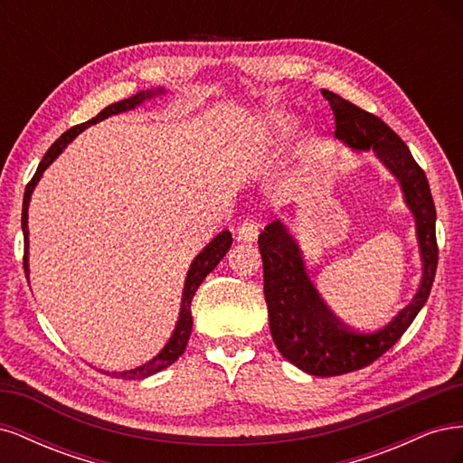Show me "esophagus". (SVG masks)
Returning a JSON list of instances; mask_svg holds the SVG:
<instances>
[{
    "label": "esophagus",
    "mask_w": 463,
    "mask_h": 463,
    "mask_svg": "<svg viewBox=\"0 0 463 463\" xmlns=\"http://www.w3.org/2000/svg\"><path fill=\"white\" fill-rule=\"evenodd\" d=\"M259 237V226L255 220H243L240 226H237V240L243 243H253Z\"/></svg>",
    "instance_id": "1"
}]
</instances>
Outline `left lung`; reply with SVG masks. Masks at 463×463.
Wrapping results in <instances>:
<instances>
[{"instance_id":"8db88e82","label":"left lung","mask_w":463,"mask_h":463,"mask_svg":"<svg viewBox=\"0 0 463 463\" xmlns=\"http://www.w3.org/2000/svg\"><path fill=\"white\" fill-rule=\"evenodd\" d=\"M334 118V137L355 152L373 150L398 181L403 201L415 218L423 276L410 305L386 326L357 332L335 317L313 286L296 237L279 220L270 222L259 235L264 269V299L269 307L270 334L276 347L298 369L315 376H338L371 365L394 345L423 309L439 264L437 210L425 172L388 125L369 111L322 90Z\"/></svg>"}]
</instances>
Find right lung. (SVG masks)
I'll use <instances>...</instances> for the list:
<instances>
[{"instance_id": "obj_1", "label": "right lung", "mask_w": 463, "mask_h": 463, "mask_svg": "<svg viewBox=\"0 0 463 463\" xmlns=\"http://www.w3.org/2000/svg\"><path fill=\"white\" fill-rule=\"evenodd\" d=\"M165 90L164 89H156V90H141L137 92L135 96L131 98H125V100L121 102H116V104H109L108 108H104L100 114H98L96 118L89 119L87 123H80V125H75V128H71L69 131H65L58 141H55L50 150L44 154V158H42V162L38 164V170L34 174V177L31 179V184L26 185L24 189V199H23V218H21V223H23V235H24V274H26V279H29V204H31V197H33V191L34 187L38 185V181L42 177V174L46 172V167L60 156V154L65 150V146L73 141V138L80 133L85 131L87 128H90V125L102 121L109 116H116V114H121V111H129V109H135L137 106H141L145 100H150V98L158 96V94H164ZM232 247V233L228 230L220 232L213 241H210L201 253L193 259L191 266H189V272H187V278H185V286H184V293H181V307H179V318L175 322V328L170 335V340H167V344L160 349L158 355H154L148 363H145V365L141 367H135L131 371H121V373H106L109 376H118V378H125V381H135V378H146L150 374H156L160 373L162 369L170 367L172 363H175L179 359V355L185 352L187 347V342H189V335H191V328H193V317H191V301L194 298V291L199 289V286L203 284V279L213 272L216 269V264L226 257V253Z\"/></svg>"}]
</instances>
